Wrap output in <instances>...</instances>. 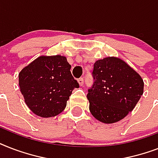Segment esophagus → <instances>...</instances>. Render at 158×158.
I'll return each instance as SVG.
<instances>
[{
  "mask_svg": "<svg viewBox=\"0 0 158 158\" xmlns=\"http://www.w3.org/2000/svg\"><path fill=\"white\" fill-rule=\"evenodd\" d=\"M78 82H79V86H83V85H84V79H83V78H79V79H78Z\"/></svg>",
  "mask_w": 158,
  "mask_h": 158,
  "instance_id": "esophagus-1",
  "label": "esophagus"
}]
</instances>
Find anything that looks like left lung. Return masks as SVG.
Returning <instances> with one entry per match:
<instances>
[{
	"label": "left lung",
	"instance_id": "1",
	"mask_svg": "<svg viewBox=\"0 0 158 158\" xmlns=\"http://www.w3.org/2000/svg\"><path fill=\"white\" fill-rule=\"evenodd\" d=\"M94 85L87 95L89 110L97 120L112 124L134 110L143 94V80L123 60L106 57L94 63Z\"/></svg>",
	"mask_w": 158,
	"mask_h": 158
}]
</instances>
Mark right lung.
<instances>
[{
	"label": "right lung",
	"mask_w": 158,
	"mask_h": 158,
	"mask_svg": "<svg viewBox=\"0 0 158 158\" xmlns=\"http://www.w3.org/2000/svg\"><path fill=\"white\" fill-rule=\"evenodd\" d=\"M70 68L65 56H41L19 72L21 94L35 115L53 117L64 110L72 91L79 87Z\"/></svg>",
	"instance_id": "add662e5"
}]
</instances>
